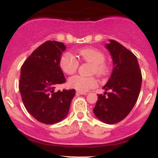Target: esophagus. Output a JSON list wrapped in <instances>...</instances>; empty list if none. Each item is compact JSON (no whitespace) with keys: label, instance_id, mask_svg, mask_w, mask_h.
I'll return each instance as SVG.
<instances>
[{"label":"esophagus","instance_id":"esophagus-1","mask_svg":"<svg viewBox=\"0 0 158 158\" xmlns=\"http://www.w3.org/2000/svg\"><path fill=\"white\" fill-rule=\"evenodd\" d=\"M77 94H80V95H86L87 93H85V92H81V91H77Z\"/></svg>","mask_w":158,"mask_h":158}]
</instances>
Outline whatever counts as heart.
I'll use <instances>...</instances> for the list:
<instances>
[{
    "label": "heart",
    "instance_id": "heart-1",
    "mask_svg": "<svg viewBox=\"0 0 158 158\" xmlns=\"http://www.w3.org/2000/svg\"><path fill=\"white\" fill-rule=\"evenodd\" d=\"M79 59L92 64L91 72L97 75H102L106 72L107 68L105 64L106 56L100 50L95 48L81 49L77 52ZM59 66L63 72L67 74L75 73L79 66V62L69 52H65L61 56ZM68 85L78 91L85 92L97 85V81L94 77H85L81 76H73L69 79Z\"/></svg>",
    "mask_w": 158,
    "mask_h": 158
}]
</instances>
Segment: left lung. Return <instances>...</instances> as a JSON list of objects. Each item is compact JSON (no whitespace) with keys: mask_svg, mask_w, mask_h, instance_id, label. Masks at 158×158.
<instances>
[{"mask_svg":"<svg viewBox=\"0 0 158 158\" xmlns=\"http://www.w3.org/2000/svg\"><path fill=\"white\" fill-rule=\"evenodd\" d=\"M113 60L112 73L103 86L105 95L98 94L93 111L96 117L106 124H115L125 119L138 99L142 75L137 57L114 40L106 44Z\"/></svg>","mask_w":158,"mask_h":158,"instance_id":"1","label":"left lung"}]
</instances>
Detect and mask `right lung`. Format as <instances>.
Returning a JSON list of instances; mask_svg holds the SVG:
<instances>
[{
    "label": "right lung",
    "mask_w": 158,
    "mask_h": 158,
    "mask_svg": "<svg viewBox=\"0 0 158 158\" xmlns=\"http://www.w3.org/2000/svg\"><path fill=\"white\" fill-rule=\"evenodd\" d=\"M66 46L48 41L35 49L21 68L19 90L25 108L44 124L59 123L68 115L75 90H56L66 81L59 60Z\"/></svg>",
    "instance_id": "obj_1"
}]
</instances>
